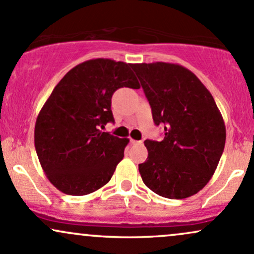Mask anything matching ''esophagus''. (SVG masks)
Masks as SVG:
<instances>
[{"instance_id": "obj_1", "label": "esophagus", "mask_w": 254, "mask_h": 254, "mask_svg": "<svg viewBox=\"0 0 254 254\" xmlns=\"http://www.w3.org/2000/svg\"><path fill=\"white\" fill-rule=\"evenodd\" d=\"M131 144H142V141H136V139H130Z\"/></svg>"}]
</instances>
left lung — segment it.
Masks as SVG:
<instances>
[{"label":"left lung","mask_w":254,"mask_h":254,"mask_svg":"<svg viewBox=\"0 0 254 254\" xmlns=\"http://www.w3.org/2000/svg\"><path fill=\"white\" fill-rule=\"evenodd\" d=\"M153 113L164 125L161 142L145 139L142 180L159 196L183 199L200 191L215 173L226 143V127L211 93L179 64H132Z\"/></svg>","instance_id":"obj_1"}]
</instances>
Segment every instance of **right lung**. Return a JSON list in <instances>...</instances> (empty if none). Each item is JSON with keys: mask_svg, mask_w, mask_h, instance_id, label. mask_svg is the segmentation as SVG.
<instances>
[{"mask_svg": "<svg viewBox=\"0 0 254 254\" xmlns=\"http://www.w3.org/2000/svg\"><path fill=\"white\" fill-rule=\"evenodd\" d=\"M132 64L97 58L74 66L52 90L34 127V145L50 183L70 196H84L110 182L129 138L103 132L115 122L113 93L138 89Z\"/></svg>", "mask_w": 254, "mask_h": 254, "instance_id": "1", "label": "right lung"}]
</instances>
